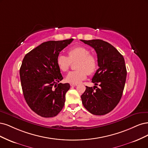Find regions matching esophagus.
I'll return each instance as SVG.
<instances>
[{
  "instance_id": "34e87169",
  "label": "esophagus",
  "mask_w": 148,
  "mask_h": 148,
  "mask_svg": "<svg viewBox=\"0 0 148 148\" xmlns=\"http://www.w3.org/2000/svg\"><path fill=\"white\" fill-rule=\"evenodd\" d=\"M70 85H71V87H75V86H77V84H71Z\"/></svg>"
}]
</instances>
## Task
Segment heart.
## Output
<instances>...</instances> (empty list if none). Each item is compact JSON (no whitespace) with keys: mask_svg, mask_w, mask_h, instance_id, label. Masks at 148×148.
<instances>
[{"mask_svg":"<svg viewBox=\"0 0 148 148\" xmlns=\"http://www.w3.org/2000/svg\"><path fill=\"white\" fill-rule=\"evenodd\" d=\"M85 47L77 46L68 51V56L60 54L56 58V63L63 72H67L72 62L77 61L75 64L77 70L71 71L66 77V80L71 84H79L87 78V75H92L98 69V60Z\"/></svg>","mask_w":148,"mask_h":148,"instance_id":"1","label":"heart"}]
</instances>
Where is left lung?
Returning <instances> with one entry per match:
<instances>
[{
  "label": "left lung",
  "mask_w": 148,
  "mask_h": 148,
  "mask_svg": "<svg viewBox=\"0 0 148 148\" xmlns=\"http://www.w3.org/2000/svg\"><path fill=\"white\" fill-rule=\"evenodd\" d=\"M96 51L99 68L92 82L97 89L86 86L81 95L84 106L94 115L111 112L120 101L124 88L127 69L125 60L119 51L108 42L99 39L80 40Z\"/></svg>",
  "instance_id": "left-lung-1"
}]
</instances>
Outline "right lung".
Here are the masks:
<instances>
[{"label":"right lung","mask_w":148,"mask_h":148,"mask_svg":"<svg viewBox=\"0 0 148 148\" xmlns=\"http://www.w3.org/2000/svg\"><path fill=\"white\" fill-rule=\"evenodd\" d=\"M73 40L44 42L23 60L20 75L24 97L29 108L41 117H55L64 106L70 85L60 83L63 77L56 58Z\"/></svg>","instance_id":"1"}]
</instances>
